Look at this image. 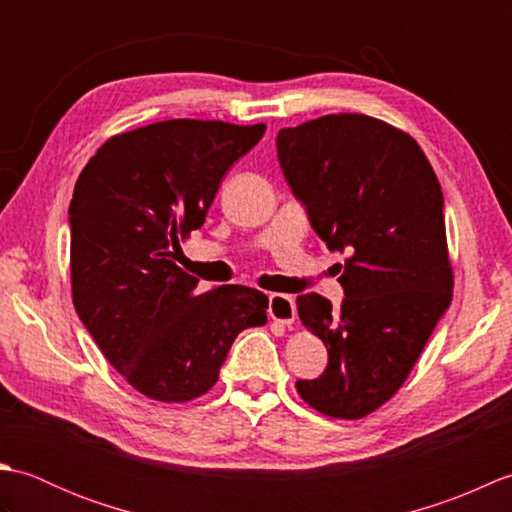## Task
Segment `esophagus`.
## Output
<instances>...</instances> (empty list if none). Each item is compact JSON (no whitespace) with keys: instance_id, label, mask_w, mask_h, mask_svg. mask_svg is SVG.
<instances>
[{"instance_id":"34e87169","label":"esophagus","mask_w":512,"mask_h":512,"mask_svg":"<svg viewBox=\"0 0 512 512\" xmlns=\"http://www.w3.org/2000/svg\"><path fill=\"white\" fill-rule=\"evenodd\" d=\"M268 314L270 319L286 325V328H290L292 323H295L297 319V306H295V299L288 297V295H270L268 299Z\"/></svg>"}]
</instances>
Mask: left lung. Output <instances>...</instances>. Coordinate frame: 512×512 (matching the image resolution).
<instances>
[{
	"instance_id": "obj_1",
	"label": "left lung",
	"mask_w": 512,
	"mask_h": 512,
	"mask_svg": "<svg viewBox=\"0 0 512 512\" xmlns=\"http://www.w3.org/2000/svg\"><path fill=\"white\" fill-rule=\"evenodd\" d=\"M277 154L314 233L347 255L339 310L297 299L330 356L297 391L323 416L365 418L405 383L453 297L440 182L416 140L365 114L281 129Z\"/></svg>"
}]
</instances>
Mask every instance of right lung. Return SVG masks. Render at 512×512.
<instances>
[{
    "instance_id": "add662e5",
    "label": "right lung",
    "mask_w": 512,
    "mask_h": 512,
    "mask_svg": "<svg viewBox=\"0 0 512 512\" xmlns=\"http://www.w3.org/2000/svg\"><path fill=\"white\" fill-rule=\"evenodd\" d=\"M264 132V123L195 118L145 125L107 138L74 184V308L116 372L151 400L204 396L235 336L268 321L264 292H200L176 264L228 167Z\"/></svg>"
}]
</instances>
